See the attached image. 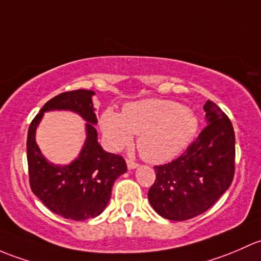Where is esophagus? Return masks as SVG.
I'll list each match as a JSON object with an SVG mask.
<instances>
[{"mask_svg": "<svg viewBox=\"0 0 261 261\" xmlns=\"http://www.w3.org/2000/svg\"><path fill=\"white\" fill-rule=\"evenodd\" d=\"M127 166L129 170H134V168L138 167V163L134 162V161H132V160H127Z\"/></svg>", "mask_w": 261, "mask_h": 261, "instance_id": "esophagus-1", "label": "esophagus"}]
</instances>
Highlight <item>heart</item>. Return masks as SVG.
Here are the masks:
<instances>
[{"label":"heart","instance_id":"heart-1","mask_svg":"<svg viewBox=\"0 0 261 261\" xmlns=\"http://www.w3.org/2000/svg\"><path fill=\"white\" fill-rule=\"evenodd\" d=\"M100 128L112 149L130 146L137 134L142 157L150 163H165L189 146L197 130V118L176 101L146 99L128 103L122 114L106 109Z\"/></svg>","mask_w":261,"mask_h":261}]
</instances>
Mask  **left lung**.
<instances>
[{
    "instance_id": "1",
    "label": "left lung",
    "mask_w": 261,
    "mask_h": 261,
    "mask_svg": "<svg viewBox=\"0 0 261 261\" xmlns=\"http://www.w3.org/2000/svg\"><path fill=\"white\" fill-rule=\"evenodd\" d=\"M207 127L170 163L155 166L148 200L158 215L185 221L203 214L230 187L235 173V133L214 101L203 106Z\"/></svg>"
}]
</instances>
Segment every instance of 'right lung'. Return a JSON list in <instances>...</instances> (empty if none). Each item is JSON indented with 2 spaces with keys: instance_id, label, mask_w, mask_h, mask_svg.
<instances>
[{
  "instance_id": "right-lung-1",
  "label": "right lung",
  "mask_w": 261,
  "mask_h": 261,
  "mask_svg": "<svg viewBox=\"0 0 261 261\" xmlns=\"http://www.w3.org/2000/svg\"><path fill=\"white\" fill-rule=\"evenodd\" d=\"M93 90L77 89L54 96L32 119L28 133L29 178L32 192L49 210L64 219L84 221L99 216L108 205L114 181L127 172V163L119 154L108 153L98 143L94 124ZM71 110L88 123L87 139L80 157L68 166L50 164L34 141V132L45 111Z\"/></svg>"
}]
</instances>
